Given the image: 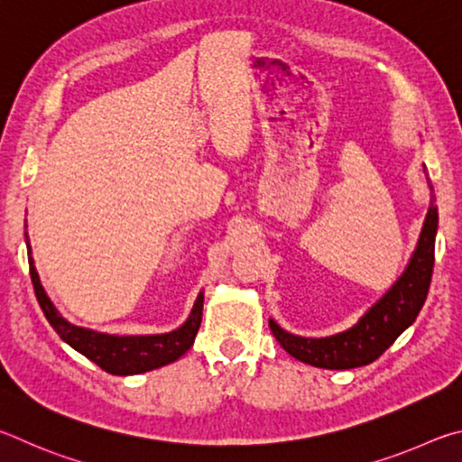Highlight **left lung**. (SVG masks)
<instances>
[{
  "instance_id": "obj_1",
  "label": "left lung",
  "mask_w": 462,
  "mask_h": 462,
  "mask_svg": "<svg viewBox=\"0 0 462 462\" xmlns=\"http://www.w3.org/2000/svg\"><path fill=\"white\" fill-rule=\"evenodd\" d=\"M436 226L439 210L432 197L418 247L406 272L353 328L325 338H304L286 333L270 320L273 337L292 357L322 369H353L382 357L395 338L416 320L426 302L434 268Z\"/></svg>"
}]
</instances>
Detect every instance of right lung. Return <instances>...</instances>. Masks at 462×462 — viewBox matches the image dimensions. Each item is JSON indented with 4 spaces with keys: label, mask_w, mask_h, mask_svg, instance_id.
<instances>
[{
    "label": "right lung",
    "mask_w": 462,
    "mask_h": 462,
    "mask_svg": "<svg viewBox=\"0 0 462 462\" xmlns=\"http://www.w3.org/2000/svg\"><path fill=\"white\" fill-rule=\"evenodd\" d=\"M28 244V236H26ZM28 263H30V278L34 284V292L38 298L40 309H42L46 320L59 333L64 343H69L72 349L83 353L87 359L97 363L103 371L111 375H135L143 371L158 369L168 365L190 349L194 337L199 333L200 319H202V300L205 296L199 294L194 309L189 320L180 328L172 330L166 335H145V337H117L95 333V330L80 328L64 320L59 310L54 309L51 298L46 296L42 284H40L38 272L34 268V260L30 257V244H28Z\"/></svg>",
    "instance_id": "add662e5"
}]
</instances>
